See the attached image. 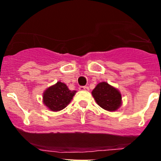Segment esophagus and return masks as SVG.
Segmentation results:
<instances>
[{"mask_svg":"<svg viewBox=\"0 0 161 161\" xmlns=\"http://www.w3.org/2000/svg\"><path fill=\"white\" fill-rule=\"evenodd\" d=\"M79 89L81 91H88L89 89L88 86H80V87L79 88Z\"/></svg>","mask_w":161,"mask_h":161,"instance_id":"esophagus-1","label":"esophagus"}]
</instances>
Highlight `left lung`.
I'll use <instances>...</instances> for the list:
<instances>
[{"label": "left lung", "instance_id": "obj_1", "mask_svg": "<svg viewBox=\"0 0 161 161\" xmlns=\"http://www.w3.org/2000/svg\"><path fill=\"white\" fill-rule=\"evenodd\" d=\"M94 100L102 109L107 111H117L122 106L120 91L107 82H100L92 91Z\"/></svg>", "mask_w": 161, "mask_h": 161}]
</instances>
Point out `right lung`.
<instances>
[{
    "label": "right lung",
    "instance_id": "add662e5",
    "mask_svg": "<svg viewBox=\"0 0 161 161\" xmlns=\"http://www.w3.org/2000/svg\"><path fill=\"white\" fill-rule=\"evenodd\" d=\"M76 93V90H70L64 83L58 81L45 89L42 93V102L51 111H59L70 103Z\"/></svg>",
    "mask_w": 161,
    "mask_h": 161
}]
</instances>
